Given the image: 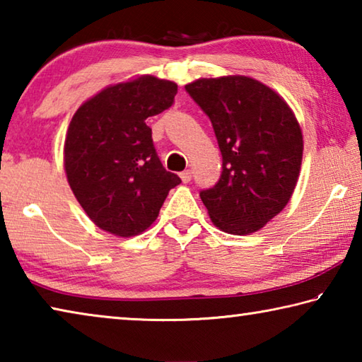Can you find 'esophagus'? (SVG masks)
<instances>
[{"label": "esophagus", "mask_w": 362, "mask_h": 362, "mask_svg": "<svg viewBox=\"0 0 362 362\" xmlns=\"http://www.w3.org/2000/svg\"><path fill=\"white\" fill-rule=\"evenodd\" d=\"M192 170L189 169H187V170H183V173H180V179H182V182L183 183H188L189 180H192Z\"/></svg>", "instance_id": "obj_1"}]
</instances>
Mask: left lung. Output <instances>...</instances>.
Returning a JSON list of instances; mask_svg holds the SVG:
<instances>
[{"mask_svg": "<svg viewBox=\"0 0 362 362\" xmlns=\"http://www.w3.org/2000/svg\"><path fill=\"white\" fill-rule=\"evenodd\" d=\"M209 116L222 174L199 193L216 226L249 235L289 203L300 174L303 137L289 105L247 76L198 79L185 86Z\"/></svg>", "mask_w": 362, "mask_h": 362, "instance_id": "1", "label": "left lung"}]
</instances>
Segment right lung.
I'll use <instances>...</instances> for the list:
<instances>
[{"label": "right lung", "mask_w": 362, "mask_h": 362, "mask_svg": "<svg viewBox=\"0 0 362 362\" xmlns=\"http://www.w3.org/2000/svg\"><path fill=\"white\" fill-rule=\"evenodd\" d=\"M175 94V83L140 76L103 89L73 115L64 146L66 179L99 228L122 238L145 231L182 182L164 169L146 126Z\"/></svg>", "instance_id": "1"}]
</instances>
